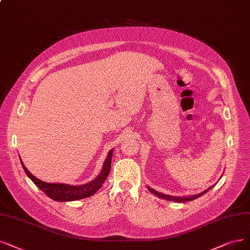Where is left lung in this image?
Instances as JSON below:
<instances>
[{"label": "left lung", "mask_w": 250, "mask_h": 250, "mask_svg": "<svg viewBox=\"0 0 250 250\" xmlns=\"http://www.w3.org/2000/svg\"><path fill=\"white\" fill-rule=\"evenodd\" d=\"M211 188H213V186H212ZM211 188H209L208 189H206V190H204L203 192H201V193H199V195H195V196H191V197H187V198H181V197H173V196H168V195H164V193H162V192H159V191H156V190H153L152 188H148V189H149V191H151L153 195H155V196H158L159 198H162V199H165V200H168V201H173V202H177V203H182V202H188V201H192V200H195V199H197V198H199V197H201L202 195H204L205 192H207Z\"/></svg>", "instance_id": "8db88e82"}]
</instances>
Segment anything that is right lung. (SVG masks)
I'll use <instances>...</instances> for the list:
<instances>
[{
  "label": "right lung",
  "mask_w": 250,
  "mask_h": 250,
  "mask_svg": "<svg viewBox=\"0 0 250 250\" xmlns=\"http://www.w3.org/2000/svg\"><path fill=\"white\" fill-rule=\"evenodd\" d=\"M112 151L110 150L108 153V156L105 160L103 169H102L99 176L92 181L83 184V186H69V184H62V183H46L44 181L39 180L36 178L34 175H32L27 169L24 167L23 163L21 162L22 168L24 172L26 173L30 179L44 193H46L49 198H51L54 201L59 202H66V201H76L80 199H84L87 197H90L94 193L99 190L102 187V184L104 183L106 178L108 177L110 168H111V159H112Z\"/></svg>",
  "instance_id": "1"
}]
</instances>
